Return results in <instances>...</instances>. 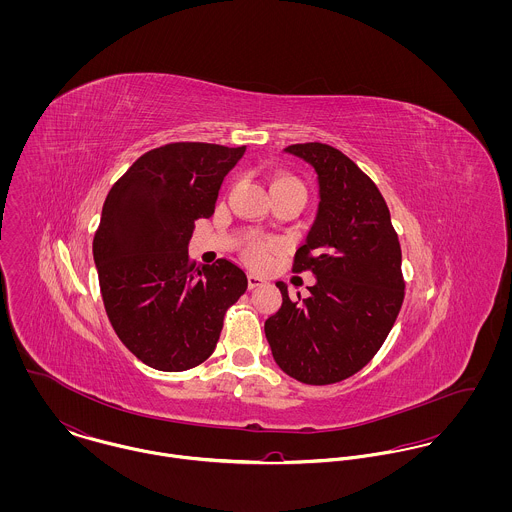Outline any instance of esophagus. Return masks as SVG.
Wrapping results in <instances>:
<instances>
[{
	"label": "esophagus",
	"instance_id": "1",
	"mask_svg": "<svg viewBox=\"0 0 512 512\" xmlns=\"http://www.w3.org/2000/svg\"><path fill=\"white\" fill-rule=\"evenodd\" d=\"M260 286H264V280L258 278V276H254V274H250V276H248V290H256V288H260Z\"/></svg>",
	"mask_w": 512,
	"mask_h": 512
}]
</instances>
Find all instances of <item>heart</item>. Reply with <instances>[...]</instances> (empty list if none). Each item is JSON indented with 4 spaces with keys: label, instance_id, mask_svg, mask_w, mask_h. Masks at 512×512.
I'll return each instance as SVG.
<instances>
[{
    "label": "heart",
    "instance_id": "heart-1",
    "mask_svg": "<svg viewBox=\"0 0 512 512\" xmlns=\"http://www.w3.org/2000/svg\"><path fill=\"white\" fill-rule=\"evenodd\" d=\"M272 187H293V189H297V191H301V193H303V185H301L295 177H290V175H286V173H278V175H274V179H272ZM274 248H276V244H272V242L252 240V242L248 244V248H246V256L250 258V262H254V264H262Z\"/></svg>",
    "mask_w": 512,
    "mask_h": 512
}]
</instances>
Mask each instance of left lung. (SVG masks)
Instances as JSON below:
<instances>
[{
	"instance_id": "8db88e82",
	"label": "left lung",
	"mask_w": 512,
	"mask_h": 512,
	"mask_svg": "<svg viewBox=\"0 0 512 512\" xmlns=\"http://www.w3.org/2000/svg\"><path fill=\"white\" fill-rule=\"evenodd\" d=\"M307 161L319 183V207L293 260L311 270L309 295L290 299L264 323L274 361L303 384L341 382L376 355L404 301L402 250L390 211L355 161L319 142L284 149Z\"/></svg>"
}]
</instances>
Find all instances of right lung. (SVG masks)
<instances>
[{"instance_id":"obj_1","label":"right lung","mask_w":512,"mask_h":512,"mask_svg":"<svg viewBox=\"0 0 512 512\" xmlns=\"http://www.w3.org/2000/svg\"><path fill=\"white\" fill-rule=\"evenodd\" d=\"M246 146L177 142L144 153L110 189L92 254L108 319L144 365L181 372L207 361L246 274L189 260L195 220L215 213Z\"/></svg>"}]
</instances>
